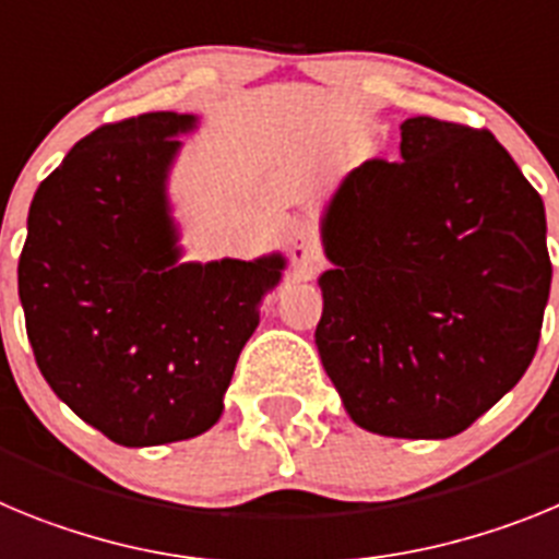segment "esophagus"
Instances as JSON below:
<instances>
[{
	"label": "esophagus",
	"instance_id": "esophagus-1",
	"mask_svg": "<svg viewBox=\"0 0 559 559\" xmlns=\"http://www.w3.org/2000/svg\"><path fill=\"white\" fill-rule=\"evenodd\" d=\"M288 246H290V263H294V269L299 271V276L310 280L316 271L322 269V254H319V243H316L313 226L305 224V221H296V224L290 226Z\"/></svg>",
	"mask_w": 559,
	"mask_h": 559
}]
</instances>
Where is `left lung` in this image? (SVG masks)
I'll return each instance as SVG.
<instances>
[{"label":"left lung","mask_w":559,"mask_h":559,"mask_svg":"<svg viewBox=\"0 0 559 559\" xmlns=\"http://www.w3.org/2000/svg\"><path fill=\"white\" fill-rule=\"evenodd\" d=\"M322 240L316 347L360 428L456 437L530 369L551 288L546 210L490 131L406 120L397 162L341 181Z\"/></svg>","instance_id":"left-lung-1"}]
</instances>
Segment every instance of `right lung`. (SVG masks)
<instances>
[{"label":"right lung","mask_w":559,"mask_h":559,"mask_svg":"<svg viewBox=\"0 0 559 559\" xmlns=\"http://www.w3.org/2000/svg\"><path fill=\"white\" fill-rule=\"evenodd\" d=\"M192 114L83 136L38 185L19 257L27 338L49 389L111 442L204 433L285 260L179 263L167 173Z\"/></svg>","instance_id":"add662e5"}]
</instances>
